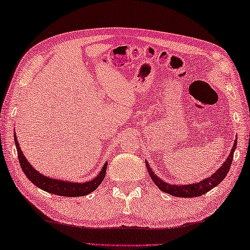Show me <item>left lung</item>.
Returning a JSON list of instances; mask_svg holds the SVG:
<instances>
[{
    "label": "left lung",
    "mask_w": 250,
    "mask_h": 250,
    "mask_svg": "<svg viewBox=\"0 0 250 250\" xmlns=\"http://www.w3.org/2000/svg\"><path fill=\"white\" fill-rule=\"evenodd\" d=\"M237 145V140L235 141V144L232 146L231 152L229 154L228 158L226 159L222 166L219 167L218 170H216L214 174H212L210 177H208L204 181L196 183V184H190V185H184V186H177V185H170L168 183L163 182L161 178H158L156 175L153 173V170L150 169V167L148 165V163L146 162V167L147 170H148V174L150 176V178L153 179V182L155 183L159 189L162 191H165V193L176 196V197H198V196H202L203 194L209 191L211 188H214L218 185L219 183H222L223 179L226 177V175L228 174L229 169H230V165L232 163V158H234V152Z\"/></svg>",
    "instance_id": "8db88e82"
}]
</instances>
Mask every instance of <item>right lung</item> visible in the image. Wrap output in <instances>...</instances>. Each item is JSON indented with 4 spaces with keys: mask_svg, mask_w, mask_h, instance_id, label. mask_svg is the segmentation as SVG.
I'll list each match as a JSON object with an SVG mask.
<instances>
[{
    "mask_svg": "<svg viewBox=\"0 0 250 250\" xmlns=\"http://www.w3.org/2000/svg\"><path fill=\"white\" fill-rule=\"evenodd\" d=\"M14 141H15L16 149H18L19 162H20V165H21L23 173L26 175V177L30 179L35 186H38L39 188H41V189H43L45 191H47V193L59 195V196H64V197H80V196H85L95 190L96 188L101 185V183L103 182V179L105 177L107 163L104 164L101 173L91 182L72 183V182H63V181H59V179L46 177V176H44L41 173H39V171H36L30 165V163L27 162V159L22 153L21 147L19 145V142L16 141L15 134H14Z\"/></svg>",
    "mask_w": 250,
    "mask_h": 250,
    "instance_id": "add662e5",
    "label": "right lung"
}]
</instances>
